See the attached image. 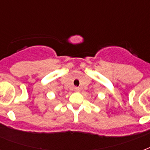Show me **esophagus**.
<instances>
[{
	"instance_id": "34e87169",
	"label": "esophagus",
	"mask_w": 150,
	"mask_h": 150,
	"mask_svg": "<svg viewBox=\"0 0 150 150\" xmlns=\"http://www.w3.org/2000/svg\"><path fill=\"white\" fill-rule=\"evenodd\" d=\"M74 90H75V92H80V89L79 87H75V88H74Z\"/></svg>"
}]
</instances>
